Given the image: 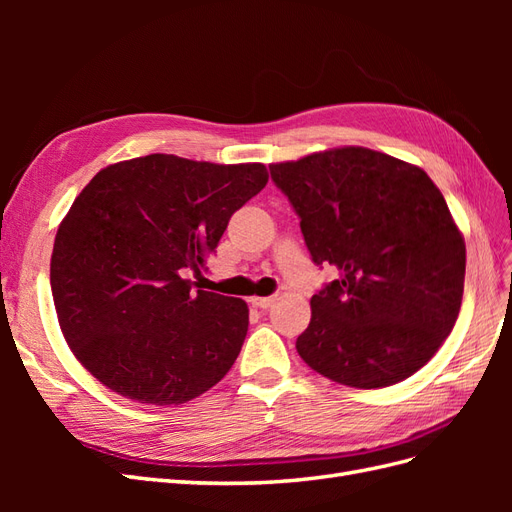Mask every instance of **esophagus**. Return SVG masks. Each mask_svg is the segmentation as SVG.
<instances>
[{"mask_svg": "<svg viewBox=\"0 0 512 512\" xmlns=\"http://www.w3.org/2000/svg\"><path fill=\"white\" fill-rule=\"evenodd\" d=\"M275 294H273V297H252L250 299V303L254 305V307H260V309H269L273 303H275Z\"/></svg>", "mask_w": 512, "mask_h": 512, "instance_id": "1", "label": "esophagus"}]
</instances>
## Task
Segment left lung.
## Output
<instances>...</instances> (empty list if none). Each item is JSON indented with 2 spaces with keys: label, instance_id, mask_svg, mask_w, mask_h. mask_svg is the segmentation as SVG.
<instances>
[{
  "label": "left lung",
  "instance_id": "obj_1",
  "mask_svg": "<svg viewBox=\"0 0 512 512\" xmlns=\"http://www.w3.org/2000/svg\"><path fill=\"white\" fill-rule=\"evenodd\" d=\"M318 267L339 280L312 297L297 352L354 389L410 378L453 331L466 243L423 168L365 147L271 164Z\"/></svg>",
  "mask_w": 512,
  "mask_h": 512
}]
</instances>
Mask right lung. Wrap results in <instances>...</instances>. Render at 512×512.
Listing matches in <instances>:
<instances>
[{
  "mask_svg": "<svg viewBox=\"0 0 512 512\" xmlns=\"http://www.w3.org/2000/svg\"><path fill=\"white\" fill-rule=\"evenodd\" d=\"M265 164L151 153L102 168L59 224L51 290L74 356L108 389L179 406L218 384L250 324L243 299L194 290Z\"/></svg>",
  "mask_w": 512,
  "mask_h": 512,
  "instance_id": "1",
  "label": "right lung"
}]
</instances>
